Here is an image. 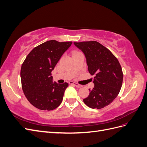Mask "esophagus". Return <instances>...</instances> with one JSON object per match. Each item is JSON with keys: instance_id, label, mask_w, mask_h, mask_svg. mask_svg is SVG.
<instances>
[{"instance_id": "obj_1", "label": "esophagus", "mask_w": 147, "mask_h": 147, "mask_svg": "<svg viewBox=\"0 0 147 147\" xmlns=\"http://www.w3.org/2000/svg\"><path fill=\"white\" fill-rule=\"evenodd\" d=\"M69 83L70 84H74V86H75L77 87V88H82V85H81V84H78L77 83H74V82H69Z\"/></svg>"}]
</instances>
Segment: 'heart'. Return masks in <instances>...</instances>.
<instances>
[{
  "label": "heart",
  "instance_id": "obj_1",
  "mask_svg": "<svg viewBox=\"0 0 147 147\" xmlns=\"http://www.w3.org/2000/svg\"><path fill=\"white\" fill-rule=\"evenodd\" d=\"M76 52H77V51H76Z\"/></svg>",
  "mask_w": 147,
  "mask_h": 147
}]
</instances>
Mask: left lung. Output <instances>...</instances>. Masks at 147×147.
I'll return each instance as SVG.
<instances>
[{"mask_svg":"<svg viewBox=\"0 0 147 147\" xmlns=\"http://www.w3.org/2000/svg\"><path fill=\"white\" fill-rule=\"evenodd\" d=\"M86 58L88 71L94 75V88L83 99L91 109H100L109 105L121 90L123 74L118 60L108 48L96 41L74 42Z\"/></svg>","mask_w":147,"mask_h":147,"instance_id":"obj_1","label":"left lung"}]
</instances>
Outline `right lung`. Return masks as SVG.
<instances>
[{"label": "right lung", "mask_w": 147, "mask_h": 147, "mask_svg": "<svg viewBox=\"0 0 147 147\" xmlns=\"http://www.w3.org/2000/svg\"><path fill=\"white\" fill-rule=\"evenodd\" d=\"M72 42L51 40L35 47L21 68V86L30 103L40 110H52L62 102L67 83H53L51 72Z\"/></svg>", "instance_id": "right-lung-1"}]
</instances>
